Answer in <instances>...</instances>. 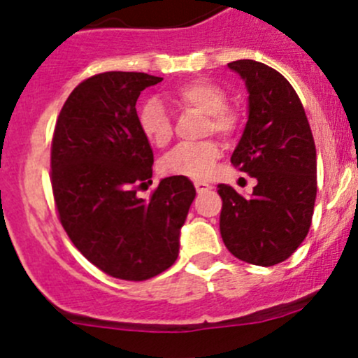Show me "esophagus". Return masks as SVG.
<instances>
[{"instance_id": "esophagus-1", "label": "esophagus", "mask_w": 358, "mask_h": 358, "mask_svg": "<svg viewBox=\"0 0 358 358\" xmlns=\"http://www.w3.org/2000/svg\"><path fill=\"white\" fill-rule=\"evenodd\" d=\"M194 185H196V190H197V192H199V194L206 192V190L211 189V185H208V183H204V182H194Z\"/></svg>"}]
</instances>
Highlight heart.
<instances>
[{"mask_svg": "<svg viewBox=\"0 0 358 358\" xmlns=\"http://www.w3.org/2000/svg\"><path fill=\"white\" fill-rule=\"evenodd\" d=\"M169 99L187 109H196L206 114L204 135L216 133L230 138L239 129V115L227 107V93L222 86L208 79H194L176 86ZM138 126L147 140L156 147L168 145L173 136L169 112L159 100H147L138 112ZM222 156V147L215 140H204L194 145H178L162 157L159 169L162 175L183 176V178H208Z\"/></svg>", "mask_w": 358, "mask_h": 358, "instance_id": "heart-1", "label": "heart"}]
</instances>
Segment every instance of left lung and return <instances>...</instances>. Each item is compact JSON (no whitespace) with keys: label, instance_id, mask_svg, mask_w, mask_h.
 <instances>
[{"label":"left lung","instance_id":"left-lung-1","mask_svg":"<svg viewBox=\"0 0 358 358\" xmlns=\"http://www.w3.org/2000/svg\"><path fill=\"white\" fill-rule=\"evenodd\" d=\"M229 67L249 93L246 128L230 161L258 183L249 197L220 183V234L236 258L272 266L289 258L312 225L315 142L301 100L280 72L256 60Z\"/></svg>","mask_w":358,"mask_h":358}]
</instances>
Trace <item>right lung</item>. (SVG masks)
<instances>
[{"mask_svg":"<svg viewBox=\"0 0 358 358\" xmlns=\"http://www.w3.org/2000/svg\"><path fill=\"white\" fill-rule=\"evenodd\" d=\"M162 78L102 72L85 79L60 110L52 140V189L69 239L107 275L147 280L178 258L180 230L196 189L189 178L159 182L149 201L154 154L138 126L136 100Z\"/></svg>","mask_w":358,"mask_h":358,"instance_id":"right-lung-1","label":"right lung"}]
</instances>
